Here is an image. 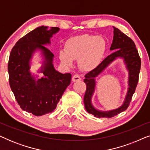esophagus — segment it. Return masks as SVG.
Masks as SVG:
<instances>
[{"mask_svg":"<svg viewBox=\"0 0 150 150\" xmlns=\"http://www.w3.org/2000/svg\"><path fill=\"white\" fill-rule=\"evenodd\" d=\"M81 81V78L79 74H75L72 77V81L73 82H77Z\"/></svg>","mask_w":150,"mask_h":150,"instance_id":"esophagus-1","label":"esophagus"}]
</instances>
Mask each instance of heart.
Returning a JSON list of instances; mask_svg holds the SVG:
<instances>
[{"instance_id":"b5f03b06","label":"heart","mask_w":150,"mask_h":150,"mask_svg":"<svg viewBox=\"0 0 150 150\" xmlns=\"http://www.w3.org/2000/svg\"><path fill=\"white\" fill-rule=\"evenodd\" d=\"M106 50V42L103 38L85 34L69 39L65 50L59 51V57L65 66L72 67L74 60H78L83 70L89 71L101 63Z\"/></svg>"}]
</instances>
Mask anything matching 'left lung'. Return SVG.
I'll return each mask as SVG.
<instances>
[{
    "mask_svg": "<svg viewBox=\"0 0 150 150\" xmlns=\"http://www.w3.org/2000/svg\"><path fill=\"white\" fill-rule=\"evenodd\" d=\"M113 28V40L110 50L115 51L104 59L96 68L87 73L84 79V82L87 85V89L84 96L85 109L89 113L92 114L98 118H110L126 110L132 100L139 81L141 62L136 46L134 42L126 35L123 33L120 29L114 26ZM117 58H121L124 60L127 70L129 71V88L126 98L124 103L118 109L108 112L99 111L96 110L91 103V98L95 91L96 84L95 79Z\"/></svg>",
    "mask_w": 150,
    "mask_h": 150,
    "instance_id": "left-lung-1",
    "label": "left lung"
}]
</instances>
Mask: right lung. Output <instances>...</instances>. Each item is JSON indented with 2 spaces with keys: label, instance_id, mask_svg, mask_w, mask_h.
Wrapping results in <instances>:
<instances>
[{
  "label": "right lung",
  "instance_id": "1",
  "mask_svg": "<svg viewBox=\"0 0 150 150\" xmlns=\"http://www.w3.org/2000/svg\"><path fill=\"white\" fill-rule=\"evenodd\" d=\"M59 30L58 27L48 30V26H39L20 39L10 53V87L20 108L35 116L52 112L71 83V74H62L54 69V54L44 46L50 44V38ZM37 50H40L44 59L39 71L44 77L38 79L30 71V61Z\"/></svg>",
  "mask_w": 150,
  "mask_h": 150
}]
</instances>
